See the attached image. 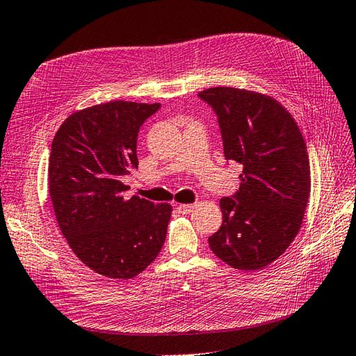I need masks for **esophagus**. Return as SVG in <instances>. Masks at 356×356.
Returning <instances> with one entry per match:
<instances>
[{"label":"esophagus","instance_id":"34e87169","mask_svg":"<svg viewBox=\"0 0 356 356\" xmlns=\"http://www.w3.org/2000/svg\"><path fill=\"white\" fill-rule=\"evenodd\" d=\"M193 209H195V204H178L177 207V211L179 213H190Z\"/></svg>","mask_w":356,"mask_h":356}]
</instances>
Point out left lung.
I'll list each match as a JSON object with an SVG mask.
<instances>
[{"label":"left lung","mask_w":356,"mask_h":356,"mask_svg":"<svg viewBox=\"0 0 356 356\" xmlns=\"http://www.w3.org/2000/svg\"><path fill=\"white\" fill-rule=\"evenodd\" d=\"M218 117L224 156L242 165L239 190L222 197V224L208 239L233 268L273 263L297 236L310 195L307 147L296 120L272 96L236 88L199 93Z\"/></svg>","instance_id":"obj_1"}]
</instances>
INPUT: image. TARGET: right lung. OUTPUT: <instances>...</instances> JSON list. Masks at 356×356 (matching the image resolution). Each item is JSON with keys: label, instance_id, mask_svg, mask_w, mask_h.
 <instances>
[{"label": "right lung", "instance_id": "add662e5", "mask_svg": "<svg viewBox=\"0 0 356 356\" xmlns=\"http://www.w3.org/2000/svg\"><path fill=\"white\" fill-rule=\"evenodd\" d=\"M160 104L113 101L71 114L53 138L49 193L62 234L93 272L131 279L166 239L172 207L132 196L122 177L138 168L139 127Z\"/></svg>", "mask_w": 356, "mask_h": 356}]
</instances>
